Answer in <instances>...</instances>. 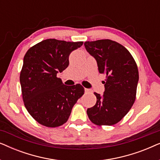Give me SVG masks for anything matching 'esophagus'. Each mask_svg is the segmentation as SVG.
<instances>
[{
  "instance_id": "obj_1",
  "label": "esophagus",
  "mask_w": 160,
  "mask_h": 160,
  "mask_svg": "<svg viewBox=\"0 0 160 160\" xmlns=\"http://www.w3.org/2000/svg\"><path fill=\"white\" fill-rule=\"evenodd\" d=\"M84 91H85V92H86V93H90V92H92V90H91V89H86V88H85L84 89Z\"/></svg>"
}]
</instances>
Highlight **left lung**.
<instances>
[{
  "label": "left lung",
  "instance_id": "1",
  "mask_svg": "<svg viewBox=\"0 0 160 160\" xmlns=\"http://www.w3.org/2000/svg\"><path fill=\"white\" fill-rule=\"evenodd\" d=\"M85 49L97 61L100 73L106 75L103 95L95 92L97 102L87 110L97 125H113L130 110L139 79L136 62L124 46L109 39L84 42Z\"/></svg>",
  "mask_w": 160,
  "mask_h": 160
}]
</instances>
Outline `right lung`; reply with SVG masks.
I'll return each mask as SVG.
<instances>
[{"label": "right lung", "instance_id": "obj_1", "mask_svg": "<svg viewBox=\"0 0 160 160\" xmlns=\"http://www.w3.org/2000/svg\"><path fill=\"white\" fill-rule=\"evenodd\" d=\"M82 44L49 38L26 52L19 77L22 94L26 109L39 124L48 128L62 125L84 95L80 84L67 86L57 77L68 66L71 52Z\"/></svg>", "mask_w": 160, "mask_h": 160}]
</instances>
